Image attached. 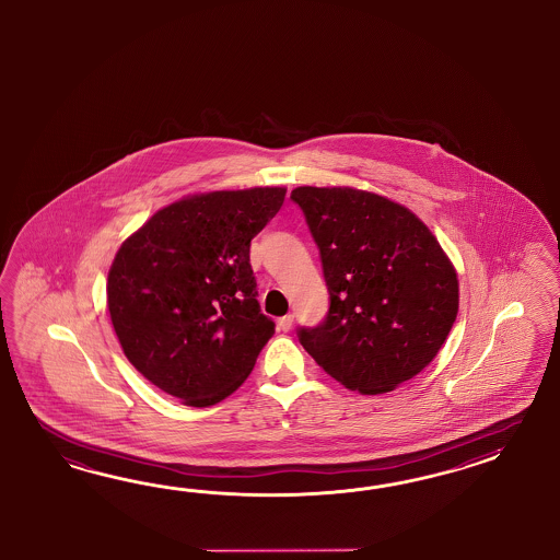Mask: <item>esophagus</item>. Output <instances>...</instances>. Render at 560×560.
Returning a JSON list of instances; mask_svg holds the SVG:
<instances>
[{
  "mask_svg": "<svg viewBox=\"0 0 560 560\" xmlns=\"http://www.w3.org/2000/svg\"><path fill=\"white\" fill-rule=\"evenodd\" d=\"M277 326H279V330H283V332H289V330H291V326H293V314H288V316L279 318V322H277Z\"/></svg>",
  "mask_w": 560,
  "mask_h": 560,
  "instance_id": "1",
  "label": "esophagus"
}]
</instances>
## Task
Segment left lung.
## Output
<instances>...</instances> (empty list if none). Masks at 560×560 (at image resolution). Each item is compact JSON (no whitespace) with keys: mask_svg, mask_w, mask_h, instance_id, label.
I'll return each instance as SVG.
<instances>
[{"mask_svg":"<svg viewBox=\"0 0 560 560\" xmlns=\"http://www.w3.org/2000/svg\"><path fill=\"white\" fill-rule=\"evenodd\" d=\"M330 293L302 347L345 387L394 392L432 363L458 312L453 262L416 213L350 187H298Z\"/></svg>","mask_w":560,"mask_h":560,"instance_id":"obj_1","label":"left lung"}]
</instances>
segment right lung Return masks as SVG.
Instances as JSON below:
<instances>
[{
  "mask_svg": "<svg viewBox=\"0 0 560 560\" xmlns=\"http://www.w3.org/2000/svg\"><path fill=\"white\" fill-rule=\"evenodd\" d=\"M285 199L283 187L185 197L124 242L107 275L121 350L185 406L234 394L275 334L260 312L250 241Z\"/></svg>",
  "mask_w": 560,
  "mask_h": 560,
  "instance_id": "1",
  "label": "right lung"
}]
</instances>
